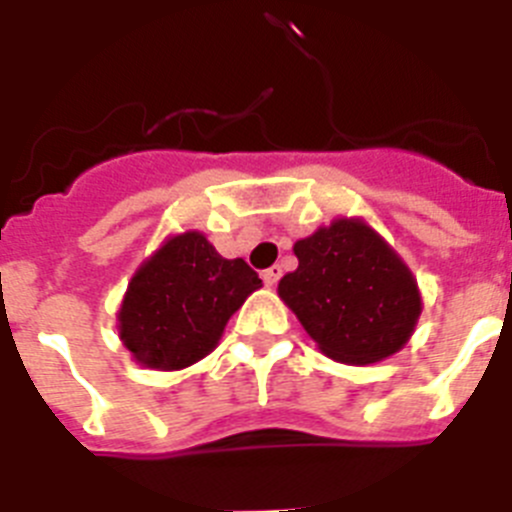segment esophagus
<instances>
[{"mask_svg": "<svg viewBox=\"0 0 512 512\" xmlns=\"http://www.w3.org/2000/svg\"><path fill=\"white\" fill-rule=\"evenodd\" d=\"M261 277H264L266 287H274V284L279 282V277H282V266H279V264L269 266V269H266L264 274H261Z\"/></svg>", "mask_w": 512, "mask_h": 512, "instance_id": "1", "label": "esophagus"}]
</instances>
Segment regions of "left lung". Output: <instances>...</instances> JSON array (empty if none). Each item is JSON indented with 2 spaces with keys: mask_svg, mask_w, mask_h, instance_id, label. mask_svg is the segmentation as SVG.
Listing matches in <instances>:
<instances>
[{
  "mask_svg": "<svg viewBox=\"0 0 512 512\" xmlns=\"http://www.w3.org/2000/svg\"><path fill=\"white\" fill-rule=\"evenodd\" d=\"M279 297L328 359L374 364L413 336L423 300L400 253L361 217H336L295 243Z\"/></svg>",
  "mask_w": 512,
  "mask_h": 512,
  "instance_id": "8db88e82",
  "label": "left lung"
}]
</instances>
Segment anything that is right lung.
<instances>
[{
    "mask_svg": "<svg viewBox=\"0 0 512 512\" xmlns=\"http://www.w3.org/2000/svg\"><path fill=\"white\" fill-rule=\"evenodd\" d=\"M259 287L246 261L223 259L200 230L171 235L128 282L117 310L122 346L148 369H187L215 351L230 315Z\"/></svg>",
    "mask_w": 512,
    "mask_h": 512,
    "instance_id": "right-lung-1",
    "label": "right lung"
}]
</instances>
